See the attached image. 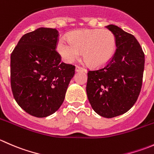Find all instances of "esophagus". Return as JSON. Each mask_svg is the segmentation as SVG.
<instances>
[{
  "instance_id": "obj_1",
  "label": "esophagus",
  "mask_w": 154,
  "mask_h": 154,
  "mask_svg": "<svg viewBox=\"0 0 154 154\" xmlns=\"http://www.w3.org/2000/svg\"><path fill=\"white\" fill-rule=\"evenodd\" d=\"M75 70H76V71H77V72H78V71H85V72H86V70L85 69V68L80 67V66H76Z\"/></svg>"
}]
</instances>
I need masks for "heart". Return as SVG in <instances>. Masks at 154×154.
<instances>
[{
    "label": "heart",
    "mask_w": 154,
    "mask_h": 154,
    "mask_svg": "<svg viewBox=\"0 0 154 154\" xmlns=\"http://www.w3.org/2000/svg\"><path fill=\"white\" fill-rule=\"evenodd\" d=\"M68 40L62 38L57 50L66 63H73L82 52L89 66L100 68L108 64L115 55L117 42L115 34L107 29H83L74 31Z\"/></svg>",
    "instance_id": "heart-1"
}]
</instances>
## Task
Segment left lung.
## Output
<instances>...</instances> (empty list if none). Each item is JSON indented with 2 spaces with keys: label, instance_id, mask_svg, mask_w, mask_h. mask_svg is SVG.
Returning a JSON list of instances; mask_svg holds the SVG:
<instances>
[{
  "label": "left lung",
  "instance_id": "obj_1",
  "mask_svg": "<svg viewBox=\"0 0 154 154\" xmlns=\"http://www.w3.org/2000/svg\"><path fill=\"white\" fill-rule=\"evenodd\" d=\"M116 35L117 48L104 67L88 71L86 93L96 113L113 118L127 112L137 100L141 91L144 54L134 35L118 26H106Z\"/></svg>",
  "mask_w": 154,
  "mask_h": 154
}]
</instances>
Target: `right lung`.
<instances>
[{
  "label": "right lung",
  "mask_w": 154,
  "mask_h": 154,
  "mask_svg": "<svg viewBox=\"0 0 154 154\" xmlns=\"http://www.w3.org/2000/svg\"><path fill=\"white\" fill-rule=\"evenodd\" d=\"M59 32L40 27L20 38L10 57L11 88L14 98L28 114L51 116L64 101L75 66L61 62L56 51Z\"/></svg>",
  "instance_id": "obj_1"
}]
</instances>
